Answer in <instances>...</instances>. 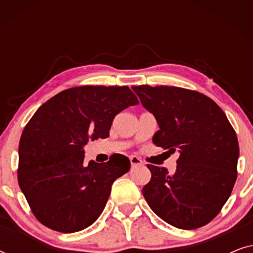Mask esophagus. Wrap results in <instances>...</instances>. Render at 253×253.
I'll return each instance as SVG.
<instances>
[{
    "label": "esophagus",
    "instance_id": "34e87169",
    "mask_svg": "<svg viewBox=\"0 0 253 253\" xmlns=\"http://www.w3.org/2000/svg\"><path fill=\"white\" fill-rule=\"evenodd\" d=\"M130 162H131V166H132V167L143 165V161H141L138 157H130Z\"/></svg>",
    "mask_w": 253,
    "mask_h": 253
}]
</instances>
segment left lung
I'll return each mask as SVG.
<instances>
[{
	"label": "left lung",
	"mask_w": 253,
	"mask_h": 253,
	"mask_svg": "<svg viewBox=\"0 0 253 253\" xmlns=\"http://www.w3.org/2000/svg\"><path fill=\"white\" fill-rule=\"evenodd\" d=\"M155 116L152 141L179 151L172 175L147 165L151 181L141 192L159 217L179 229L210 223L229 198L237 178L238 140L223 110L203 93L177 86H132Z\"/></svg>",
	"instance_id": "left-lung-1"
}]
</instances>
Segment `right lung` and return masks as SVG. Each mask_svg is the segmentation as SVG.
<instances>
[{"mask_svg":"<svg viewBox=\"0 0 253 253\" xmlns=\"http://www.w3.org/2000/svg\"><path fill=\"white\" fill-rule=\"evenodd\" d=\"M138 103L127 86L86 85L64 89L34 113L20 137L17 175L40 223L75 233L95 222L130 160L113 154L85 166L83 146L108 137L114 117Z\"/></svg>","mask_w":253,"mask_h":253,"instance_id":"add662e5","label":"right lung"}]
</instances>
